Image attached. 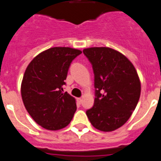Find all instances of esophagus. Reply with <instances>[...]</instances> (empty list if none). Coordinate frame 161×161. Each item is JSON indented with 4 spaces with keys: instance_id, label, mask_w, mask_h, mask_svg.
<instances>
[{
    "instance_id": "obj_1",
    "label": "esophagus",
    "mask_w": 161,
    "mask_h": 161,
    "mask_svg": "<svg viewBox=\"0 0 161 161\" xmlns=\"http://www.w3.org/2000/svg\"><path fill=\"white\" fill-rule=\"evenodd\" d=\"M82 101H83V99H82V98H78V102L79 104H81L82 103Z\"/></svg>"
}]
</instances>
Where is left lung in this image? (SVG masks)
<instances>
[{
    "mask_svg": "<svg viewBox=\"0 0 161 161\" xmlns=\"http://www.w3.org/2000/svg\"><path fill=\"white\" fill-rule=\"evenodd\" d=\"M94 73V106L86 111L92 126L111 132L128 121L141 94L140 79L130 60L110 47L83 50Z\"/></svg>",
    "mask_w": 161,
    "mask_h": 161,
    "instance_id": "obj_1",
    "label": "left lung"
}]
</instances>
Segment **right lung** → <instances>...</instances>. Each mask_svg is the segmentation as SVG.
Returning a JSON list of instances; mask_svg holds the SVG:
<instances>
[{"label": "right lung", "mask_w": 161, "mask_h": 161, "mask_svg": "<svg viewBox=\"0 0 161 161\" xmlns=\"http://www.w3.org/2000/svg\"><path fill=\"white\" fill-rule=\"evenodd\" d=\"M80 50L52 47L33 58L24 74L21 96L27 111L40 126L59 130L72 120L76 101L63 86L70 64L80 55Z\"/></svg>", "instance_id": "obj_1"}]
</instances>
